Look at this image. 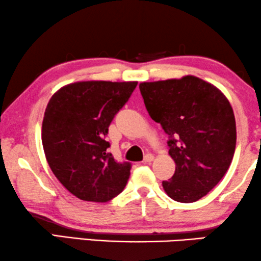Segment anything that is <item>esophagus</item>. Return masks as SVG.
Wrapping results in <instances>:
<instances>
[{
  "mask_svg": "<svg viewBox=\"0 0 261 261\" xmlns=\"http://www.w3.org/2000/svg\"><path fill=\"white\" fill-rule=\"evenodd\" d=\"M153 161V156L151 155V153H148V155H145L144 160H143V162L144 163H151Z\"/></svg>",
  "mask_w": 261,
  "mask_h": 261,
  "instance_id": "34e87169",
  "label": "esophagus"
}]
</instances>
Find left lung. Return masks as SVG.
I'll return each instance as SVG.
<instances>
[{
  "instance_id": "1",
  "label": "left lung",
  "mask_w": 261,
  "mask_h": 261,
  "mask_svg": "<svg viewBox=\"0 0 261 261\" xmlns=\"http://www.w3.org/2000/svg\"><path fill=\"white\" fill-rule=\"evenodd\" d=\"M149 115L169 136L175 174L164 192L182 203L207 195L228 170L237 144L236 117L226 95L194 75L139 84Z\"/></svg>"
}]
</instances>
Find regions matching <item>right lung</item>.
I'll return each mask as SVG.
<instances>
[{
  "instance_id": "1",
  "label": "right lung",
  "mask_w": 261,
  "mask_h": 261,
  "mask_svg": "<svg viewBox=\"0 0 261 261\" xmlns=\"http://www.w3.org/2000/svg\"><path fill=\"white\" fill-rule=\"evenodd\" d=\"M137 82H78L49 99L42 122L46 160L62 186L83 201L108 202L125 188L131 164L106 149L109 126Z\"/></svg>"
}]
</instances>
